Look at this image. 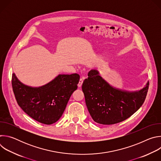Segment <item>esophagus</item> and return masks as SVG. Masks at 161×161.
I'll use <instances>...</instances> for the list:
<instances>
[{"instance_id": "1", "label": "esophagus", "mask_w": 161, "mask_h": 161, "mask_svg": "<svg viewBox=\"0 0 161 161\" xmlns=\"http://www.w3.org/2000/svg\"><path fill=\"white\" fill-rule=\"evenodd\" d=\"M83 78H81L80 79V81H79V83H78V87H81V85H82V84H83Z\"/></svg>"}]
</instances>
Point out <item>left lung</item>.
Segmentation results:
<instances>
[{"mask_svg":"<svg viewBox=\"0 0 161 161\" xmlns=\"http://www.w3.org/2000/svg\"><path fill=\"white\" fill-rule=\"evenodd\" d=\"M82 85L87 109L92 119L103 125L121 122L131 115L143 104L149 82L138 92L124 91L110 86L97 70L88 73Z\"/></svg>","mask_w":161,"mask_h":161,"instance_id":"1","label":"left lung"}]
</instances>
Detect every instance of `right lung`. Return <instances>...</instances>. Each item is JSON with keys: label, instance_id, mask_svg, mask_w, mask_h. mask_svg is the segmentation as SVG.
<instances>
[{"label": "right lung", "instance_id": "add662e5", "mask_svg": "<svg viewBox=\"0 0 161 161\" xmlns=\"http://www.w3.org/2000/svg\"><path fill=\"white\" fill-rule=\"evenodd\" d=\"M80 75H60L49 83L33 88L21 83L12 75V87L19 107L35 120L47 125L59 120L73 92Z\"/></svg>", "mask_w": 161, "mask_h": 161}]
</instances>
